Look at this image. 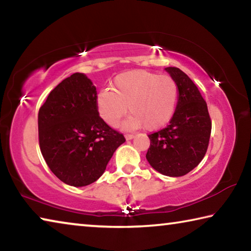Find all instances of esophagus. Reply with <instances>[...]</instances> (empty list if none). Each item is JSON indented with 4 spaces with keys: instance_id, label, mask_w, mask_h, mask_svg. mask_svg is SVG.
Wrapping results in <instances>:
<instances>
[{
    "instance_id": "34e87169",
    "label": "esophagus",
    "mask_w": 251,
    "mask_h": 251,
    "mask_svg": "<svg viewBox=\"0 0 251 251\" xmlns=\"http://www.w3.org/2000/svg\"><path fill=\"white\" fill-rule=\"evenodd\" d=\"M135 137L134 135H130V134H127V135H125V138L127 139V141H130V139H133Z\"/></svg>"
}]
</instances>
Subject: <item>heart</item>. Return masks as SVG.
Returning <instances> with one entry per match:
<instances>
[{
    "label": "heart",
    "mask_w": 251,
    "mask_h": 251,
    "mask_svg": "<svg viewBox=\"0 0 251 251\" xmlns=\"http://www.w3.org/2000/svg\"><path fill=\"white\" fill-rule=\"evenodd\" d=\"M110 89L100 91L96 97L97 112L109 126H116L128 109L130 115L123 128L131 130L144 125L147 130H155L166 125L175 113L178 86L168 75L127 71L114 78Z\"/></svg>",
    "instance_id": "1"
}]
</instances>
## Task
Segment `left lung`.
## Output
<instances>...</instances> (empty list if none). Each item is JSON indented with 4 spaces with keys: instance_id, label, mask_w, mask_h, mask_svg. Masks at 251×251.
<instances>
[{
    "instance_id": "left-lung-1",
    "label": "left lung",
    "mask_w": 251,
    "mask_h": 251,
    "mask_svg": "<svg viewBox=\"0 0 251 251\" xmlns=\"http://www.w3.org/2000/svg\"><path fill=\"white\" fill-rule=\"evenodd\" d=\"M165 70L177 83V106L166 128L148 135L151 146L146 158L163 175L180 177L197 167L205 156L211 121L206 101L193 80L177 67Z\"/></svg>"
}]
</instances>
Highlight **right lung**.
I'll return each mask as SVG.
<instances>
[{"label":"right lung","instance_id":"right-lung-1","mask_svg":"<svg viewBox=\"0 0 251 251\" xmlns=\"http://www.w3.org/2000/svg\"><path fill=\"white\" fill-rule=\"evenodd\" d=\"M96 87L83 73L63 79L39 112L41 152L50 171L66 185L83 187L103 175L125 142L100 117Z\"/></svg>","mask_w":251,"mask_h":251}]
</instances>
